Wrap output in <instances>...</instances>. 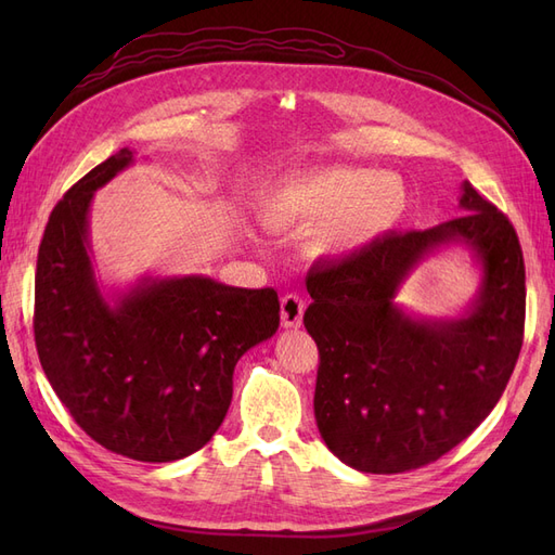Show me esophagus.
<instances>
[{
	"label": "esophagus",
	"instance_id": "esophagus-1",
	"mask_svg": "<svg viewBox=\"0 0 555 555\" xmlns=\"http://www.w3.org/2000/svg\"><path fill=\"white\" fill-rule=\"evenodd\" d=\"M280 310H282V326L298 328L300 324H304L306 300L300 294H284L280 300Z\"/></svg>",
	"mask_w": 555,
	"mask_h": 555
}]
</instances>
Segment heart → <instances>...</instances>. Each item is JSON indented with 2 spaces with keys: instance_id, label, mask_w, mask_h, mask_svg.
<instances>
[{
  "instance_id": "b5f03b06",
  "label": "heart",
  "mask_w": 555,
  "mask_h": 555,
  "mask_svg": "<svg viewBox=\"0 0 555 555\" xmlns=\"http://www.w3.org/2000/svg\"><path fill=\"white\" fill-rule=\"evenodd\" d=\"M408 184L363 166H324L278 184L263 201V220L278 229H310L324 249L359 251L405 220Z\"/></svg>"
}]
</instances>
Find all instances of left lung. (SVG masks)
Returning <instances> with one entry per match:
<instances>
[{
	"instance_id": "left-lung-1",
	"label": "left lung",
	"mask_w": 555,
	"mask_h": 555,
	"mask_svg": "<svg viewBox=\"0 0 555 555\" xmlns=\"http://www.w3.org/2000/svg\"><path fill=\"white\" fill-rule=\"evenodd\" d=\"M465 215L389 233L338 263L312 266L304 324L319 347L314 418L345 465L398 475L438 461L486 416L514 373L526 322V266L516 231L467 180ZM463 246L480 268L459 318H424L395 298L413 268Z\"/></svg>"
}]
</instances>
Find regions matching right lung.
Listing matches in <instances>:
<instances>
[{"label": "right lung", "instance_id": "obj_1", "mask_svg": "<svg viewBox=\"0 0 555 555\" xmlns=\"http://www.w3.org/2000/svg\"><path fill=\"white\" fill-rule=\"evenodd\" d=\"M133 164L122 147L50 212L37 261L35 340L43 373L94 442L143 463L198 451L222 426L233 367L280 326L275 289L208 275H143L102 292L92 266L94 192Z\"/></svg>", "mask_w": 555, "mask_h": 555}]
</instances>
